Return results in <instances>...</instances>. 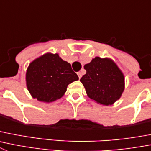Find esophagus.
I'll return each mask as SVG.
<instances>
[{
	"mask_svg": "<svg viewBox=\"0 0 151 151\" xmlns=\"http://www.w3.org/2000/svg\"><path fill=\"white\" fill-rule=\"evenodd\" d=\"M77 74H78V78H79V79H80V78H81V76H82V75H81V72H78V73H77Z\"/></svg>",
	"mask_w": 151,
	"mask_h": 151,
	"instance_id": "1",
	"label": "esophagus"
}]
</instances>
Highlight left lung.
<instances>
[{"mask_svg": "<svg viewBox=\"0 0 151 151\" xmlns=\"http://www.w3.org/2000/svg\"><path fill=\"white\" fill-rule=\"evenodd\" d=\"M84 68L86 74L80 81L91 99L109 106L121 97L124 90V77L112 60L96 57Z\"/></svg>", "mask_w": 151, "mask_h": 151, "instance_id": "left-lung-1", "label": "left lung"}]
</instances>
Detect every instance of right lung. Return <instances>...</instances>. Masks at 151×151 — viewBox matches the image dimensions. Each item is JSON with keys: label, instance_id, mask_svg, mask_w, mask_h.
Segmentation results:
<instances>
[{"label": "right lung", "instance_id": "obj_1", "mask_svg": "<svg viewBox=\"0 0 151 151\" xmlns=\"http://www.w3.org/2000/svg\"><path fill=\"white\" fill-rule=\"evenodd\" d=\"M78 76L70 63L58 54H45L30 63L26 73L27 87L37 100L50 103L63 96L69 84Z\"/></svg>", "mask_w": 151, "mask_h": 151}]
</instances>
